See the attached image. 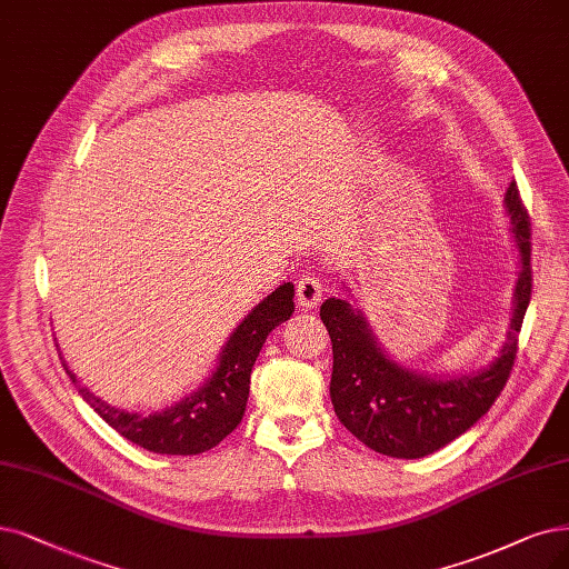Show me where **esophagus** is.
I'll use <instances>...</instances> for the list:
<instances>
[{"label":"esophagus","mask_w":569,"mask_h":569,"mask_svg":"<svg viewBox=\"0 0 569 569\" xmlns=\"http://www.w3.org/2000/svg\"><path fill=\"white\" fill-rule=\"evenodd\" d=\"M322 293H325V284L320 278H315V276H303L297 284V301L303 310L320 306Z\"/></svg>","instance_id":"1"}]
</instances>
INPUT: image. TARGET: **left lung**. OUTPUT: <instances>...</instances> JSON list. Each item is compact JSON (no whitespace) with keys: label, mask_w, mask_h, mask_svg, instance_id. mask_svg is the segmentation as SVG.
<instances>
[{"label":"left lung","mask_w":569,"mask_h":569,"mask_svg":"<svg viewBox=\"0 0 569 569\" xmlns=\"http://www.w3.org/2000/svg\"><path fill=\"white\" fill-rule=\"evenodd\" d=\"M505 214L518 254L511 325L499 355L479 371L439 376L392 359L361 310L327 299L320 308L331 336V403L338 420L380 456L418 460L456 441L479 422L509 380L522 317L530 306V221L516 184L505 196ZM348 291V287H346Z\"/></svg>","instance_id":"8db88e82"}]
</instances>
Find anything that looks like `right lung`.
Here are the masks:
<instances>
[{"label": "right lung", "mask_w": 569, "mask_h": 569, "mask_svg": "<svg viewBox=\"0 0 569 569\" xmlns=\"http://www.w3.org/2000/svg\"><path fill=\"white\" fill-rule=\"evenodd\" d=\"M293 284L284 282L252 308L226 340L212 376L200 388L163 411L128 413L96 397L62 361L79 395L121 437L161 456H198L214 448L240 425L249 397V376L268 333L287 322L293 312Z\"/></svg>", "instance_id": "right-lung-1"}]
</instances>
